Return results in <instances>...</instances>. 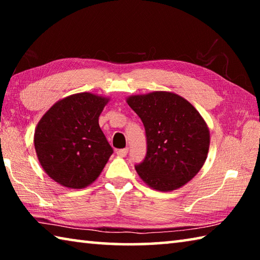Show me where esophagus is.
<instances>
[{
  "mask_svg": "<svg viewBox=\"0 0 260 260\" xmlns=\"http://www.w3.org/2000/svg\"><path fill=\"white\" fill-rule=\"evenodd\" d=\"M127 152H128V149L125 148V149H119V150H117V155L119 157H125L127 155Z\"/></svg>",
  "mask_w": 260,
  "mask_h": 260,
  "instance_id": "1",
  "label": "esophagus"
}]
</instances>
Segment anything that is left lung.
<instances>
[{"instance_id":"obj_1","label":"left lung","mask_w":260,"mask_h":260,"mask_svg":"<svg viewBox=\"0 0 260 260\" xmlns=\"http://www.w3.org/2000/svg\"><path fill=\"white\" fill-rule=\"evenodd\" d=\"M126 102L146 128L147 155L135 166L142 181L158 191H172L190 181L210 147V131L201 113L172 91L132 95Z\"/></svg>"}]
</instances>
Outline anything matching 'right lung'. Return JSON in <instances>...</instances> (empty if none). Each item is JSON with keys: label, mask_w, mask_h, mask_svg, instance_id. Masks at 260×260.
I'll use <instances>...</instances> for the list:
<instances>
[{"label": "right lung", "mask_w": 260, "mask_h": 260, "mask_svg": "<svg viewBox=\"0 0 260 260\" xmlns=\"http://www.w3.org/2000/svg\"><path fill=\"white\" fill-rule=\"evenodd\" d=\"M110 98L78 93L56 102L34 132V147L42 169L61 186L82 189L100 177L112 148L99 125Z\"/></svg>", "instance_id": "1"}]
</instances>
